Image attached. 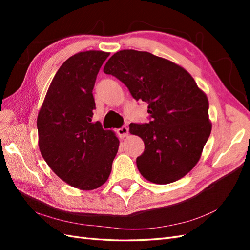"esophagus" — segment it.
Segmentation results:
<instances>
[{
    "label": "esophagus",
    "instance_id": "1",
    "mask_svg": "<svg viewBox=\"0 0 250 250\" xmlns=\"http://www.w3.org/2000/svg\"><path fill=\"white\" fill-rule=\"evenodd\" d=\"M128 131H129V129H128V127L122 126V127L119 128V129L117 130V133L119 134V137L121 139H124V138H126L127 135H128Z\"/></svg>",
    "mask_w": 250,
    "mask_h": 250
}]
</instances>
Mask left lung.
Listing matches in <instances>:
<instances>
[{"mask_svg":"<svg viewBox=\"0 0 250 250\" xmlns=\"http://www.w3.org/2000/svg\"><path fill=\"white\" fill-rule=\"evenodd\" d=\"M103 72L122 81L135 100L148 103L150 122L129 125L145 144L137 158L143 177L158 185L184 177L210 134L207 95L184 67L149 52L119 51Z\"/></svg>","mask_w":250,"mask_h":250,"instance_id":"1","label":"left lung"}]
</instances>
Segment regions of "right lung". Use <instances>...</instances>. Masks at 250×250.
Listing matches in <instances>:
<instances>
[{
	"mask_svg": "<svg viewBox=\"0 0 250 250\" xmlns=\"http://www.w3.org/2000/svg\"><path fill=\"white\" fill-rule=\"evenodd\" d=\"M109 53L80 52L66 59L53 78L37 117L43 160L67 185L89 191L109 177L119 149L113 131L92 122L97 75Z\"/></svg>",
	"mask_w": 250,
	"mask_h": 250,
	"instance_id": "add662e5",
	"label": "right lung"
}]
</instances>
